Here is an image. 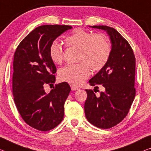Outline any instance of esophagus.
I'll return each mask as SVG.
<instances>
[{"instance_id":"1","label":"esophagus","mask_w":151,"mask_h":151,"mask_svg":"<svg viewBox=\"0 0 151 151\" xmlns=\"http://www.w3.org/2000/svg\"><path fill=\"white\" fill-rule=\"evenodd\" d=\"M70 87H71V89L73 90V91H76V90H78L79 89L77 86H76V85H71Z\"/></svg>"}]
</instances>
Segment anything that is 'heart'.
Wrapping results in <instances>:
<instances>
[{
  "label": "heart",
  "mask_w": 151,
  "mask_h": 151,
  "mask_svg": "<svg viewBox=\"0 0 151 151\" xmlns=\"http://www.w3.org/2000/svg\"><path fill=\"white\" fill-rule=\"evenodd\" d=\"M68 47L78 50V64L67 65L58 71V76L62 81L78 85L89 77L90 69L97 72L104 68L109 61L111 45L106 36L102 33L93 34L89 31L76 28L65 39ZM49 58L55 64H61L64 60L61 45L53 41L49 49Z\"/></svg>",
  "instance_id": "heart-1"
}]
</instances>
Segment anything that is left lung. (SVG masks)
<instances>
[{"instance_id": "8db88e82", "label": "left lung", "mask_w": 151, "mask_h": 151, "mask_svg": "<svg viewBox=\"0 0 151 151\" xmlns=\"http://www.w3.org/2000/svg\"><path fill=\"white\" fill-rule=\"evenodd\" d=\"M92 28L105 30L112 44L109 61L104 68L89 81V85L104 91L96 97L91 89H86L85 116L90 123L101 129H109L123 120L129 112L136 96V59L131 46L115 29L107 26ZM95 91V90H94Z\"/></svg>"}]
</instances>
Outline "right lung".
Here are the masks:
<instances>
[{
  "mask_svg": "<svg viewBox=\"0 0 151 151\" xmlns=\"http://www.w3.org/2000/svg\"><path fill=\"white\" fill-rule=\"evenodd\" d=\"M70 26L43 25L29 33L17 46L13 68V95L17 109L25 122L42 132L62 122L64 103L70 87L68 83L55 84L49 93L44 85L55 81L56 67L49 55L51 44Z\"/></svg>",
  "mask_w": 151,
  "mask_h": 151,
  "instance_id": "add662e5",
  "label": "right lung"
}]
</instances>
